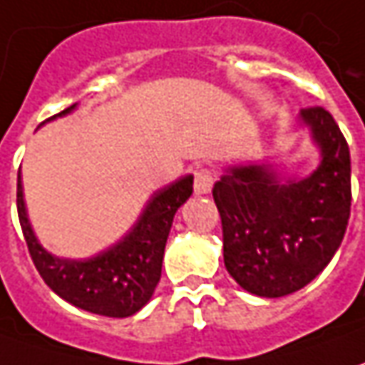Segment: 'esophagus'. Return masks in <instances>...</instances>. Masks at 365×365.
<instances>
[{
  "label": "esophagus",
  "instance_id": "obj_1",
  "mask_svg": "<svg viewBox=\"0 0 365 365\" xmlns=\"http://www.w3.org/2000/svg\"><path fill=\"white\" fill-rule=\"evenodd\" d=\"M213 187V173L209 168H199L195 173V192L197 195H207Z\"/></svg>",
  "mask_w": 365,
  "mask_h": 365
}]
</instances>
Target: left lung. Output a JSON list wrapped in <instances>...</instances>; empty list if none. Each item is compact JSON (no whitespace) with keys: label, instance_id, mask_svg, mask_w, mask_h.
Masks as SVG:
<instances>
[{"label":"left lung","instance_id":"left-lung-1","mask_svg":"<svg viewBox=\"0 0 365 365\" xmlns=\"http://www.w3.org/2000/svg\"><path fill=\"white\" fill-rule=\"evenodd\" d=\"M321 150L304 178L280 180L270 164L227 168L213 187L223 227V262L240 287L287 297L325 270L341 245L351 207L349 146L323 107L301 111Z\"/></svg>","mask_w":365,"mask_h":365}]
</instances>
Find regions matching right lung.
I'll return each instance as SVG.
<instances>
[{
  "instance_id": "add662e5",
  "label": "right lung",
  "mask_w": 365,
  "mask_h": 365,
  "mask_svg": "<svg viewBox=\"0 0 365 365\" xmlns=\"http://www.w3.org/2000/svg\"><path fill=\"white\" fill-rule=\"evenodd\" d=\"M75 107L77 106L66 107L54 118L71 113ZM190 195V175L156 190L132 232L109 250L87 259L56 258L40 245L26 215L20 175L18 217L36 270L61 299L95 315L121 319L138 313L152 299L154 288L160 280L162 258L173 219L178 207Z\"/></svg>"
}]
</instances>
